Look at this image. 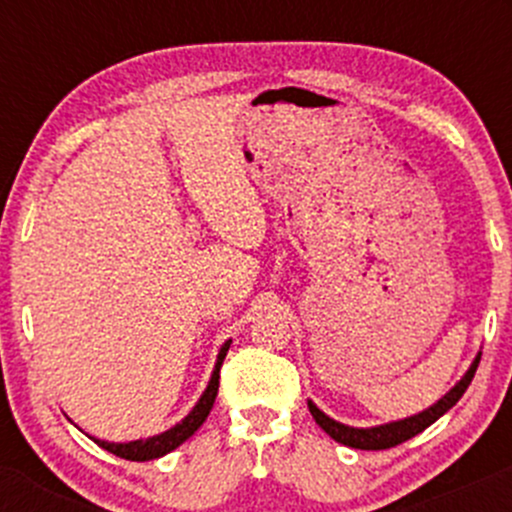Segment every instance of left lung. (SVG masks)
<instances>
[{"mask_svg":"<svg viewBox=\"0 0 512 512\" xmlns=\"http://www.w3.org/2000/svg\"><path fill=\"white\" fill-rule=\"evenodd\" d=\"M478 361H480V354L473 359L471 369L463 374V379L458 381V384L453 386V389L448 391L443 399H438L436 404L428 406V409L421 411V414L401 418V421H391V423H384V426H371V428L344 426V423L334 421V418H329L324 411H319L312 401H309V414L314 416V421H317L319 426H322L324 431L334 438V441L342 443V446L359 448V451H384V448H394V446H399V443L414 438L416 433H421L423 428L431 426L433 421H438V418L446 414L448 409H453V406L458 404V399L466 394L468 384H471L473 376H476Z\"/></svg>","mask_w":512,"mask_h":512,"instance_id":"left-lung-1","label":"left lung"}]
</instances>
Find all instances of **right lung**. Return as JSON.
Returning a JSON list of instances; mask_svg holds the SVG:
<instances>
[{"mask_svg":"<svg viewBox=\"0 0 512 512\" xmlns=\"http://www.w3.org/2000/svg\"><path fill=\"white\" fill-rule=\"evenodd\" d=\"M230 342L232 339H227L223 347H220L213 376H210V381H208V389L203 391L200 401L193 406V411H190L183 421L175 423V426L168 428V431L158 433V436L146 438V441H143V438H138V441H128V443H108V441H98V438H94V441L103 448V451L113 453V456H118V458H126V461H153V458H160V456H165V453L175 451L180 443L188 441V438L193 436L200 426H203L205 418H208V414H210V409H213L215 396H218V386H220V366H223V359H225L227 349H230Z\"/></svg>","mask_w":512,"mask_h":512,"instance_id":"obj_1","label":"right lung"}]
</instances>
